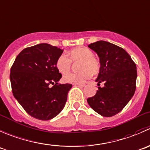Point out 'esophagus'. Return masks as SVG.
Segmentation results:
<instances>
[{
	"mask_svg": "<svg viewBox=\"0 0 150 150\" xmlns=\"http://www.w3.org/2000/svg\"><path fill=\"white\" fill-rule=\"evenodd\" d=\"M74 85L80 86V87H84V86H85V84H74Z\"/></svg>",
	"mask_w": 150,
	"mask_h": 150,
	"instance_id": "esophagus-1",
	"label": "esophagus"
}]
</instances>
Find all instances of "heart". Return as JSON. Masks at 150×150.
I'll return each mask as SVG.
<instances>
[{"label": "heart", "instance_id": "heart-1", "mask_svg": "<svg viewBox=\"0 0 150 150\" xmlns=\"http://www.w3.org/2000/svg\"><path fill=\"white\" fill-rule=\"evenodd\" d=\"M67 56L61 54L56 61V68L63 74L69 73L72 67V63H79L78 73L65 75L63 79L66 83L81 84L88 79L92 75H96L100 69V62L94 57L93 51L86 47H77L70 50Z\"/></svg>", "mask_w": 150, "mask_h": 150}]
</instances>
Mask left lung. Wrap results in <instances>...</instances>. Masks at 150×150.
I'll use <instances>...</instances> for the list:
<instances>
[{"instance_id":"8db88e82","label":"left lung","mask_w":150,"mask_h":150,"mask_svg":"<svg viewBox=\"0 0 150 150\" xmlns=\"http://www.w3.org/2000/svg\"><path fill=\"white\" fill-rule=\"evenodd\" d=\"M99 56L100 69L96 81L104 83L94 96L87 98L90 107L103 117H112L123 109L136 90V65L122 47L105 41L88 45Z\"/></svg>"}]
</instances>
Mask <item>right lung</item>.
Listing matches in <instances>:
<instances>
[{
    "mask_svg": "<svg viewBox=\"0 0 150 150\" xmlns=\"http://www.w3.org/2000/svg\"><path fill=\"white\" fill-rule=\"evenodd\" d=\"M63 52L49 44H37L24 49L11 66L13 95L33 117L49 120L64 108L72 85L58 83L62 74L56 68V61Z\"/></svg>",
    "mask_w": 150,
    "mask_h": 150,
    "instance_id": "obj_1",
    "label": "right lung"
}]
</instances>
